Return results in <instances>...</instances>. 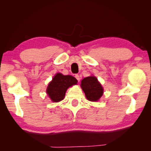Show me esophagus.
<instances>
[{"mask_svg":"<svg viewBox=\"0 0 151 151\" xmlns=\"http://www.w3.org/2000/svg\"><path fill=\"white\" fill-rule=\"evenodd\" d=\"M75 78H76V80H77L78 81H80V76H79L78 75H75Z\"/></svg>","mask_w":151,"mask_h":151,"instance_id":"esophagus-1","label":"esophagus"}]
</instances>
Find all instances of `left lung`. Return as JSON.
Returning <instances> with one entry per match:
<instances>
[{
  "instance_id": "8db88e82",
  "label": "left lung",
  "mask_w": 151,
  "mask_h": 151,
  "mask_svg": "<svg viewBox=\"0 0 151 151\" xmlns=\"http://www.w3.org/2000/svg\"><path fill=\"white\" fill-rule=\"evenodd\" d=\"M81 86L88 101L96 102L103 94V88L94 76L84 78L81 81Z\"/></svg>"
}]
</instances>
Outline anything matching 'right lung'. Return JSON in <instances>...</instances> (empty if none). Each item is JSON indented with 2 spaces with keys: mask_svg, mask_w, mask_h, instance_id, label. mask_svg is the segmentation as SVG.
Listing matches in <instances>:
<instances>
[{
  "mask_svg": "<svg viewBox=\"0 0 151 151\" xmlns=\"http://www.w3.org/2000/svg\"><path fill=\"white\" fill-rule=\"evenodd\" d=\"M77 82V80L73 76L57 73L48 84L47 93L51 101L57 103L63 100L68 88L76 85Z\"/></svg>",
  "mask_w": 151,
  "mask_h": 151,
  "instance_id": "1",
  "label": "right lung"
}]
</instances>
